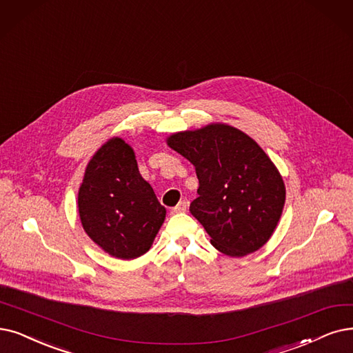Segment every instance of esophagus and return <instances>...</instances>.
Masks as SVG:
<instances>
[{
  "label": "esophagus",
  "mask_w": 353,
  "mask_h": 353,
  "mask_svg": "<svg viewBox=\"0 0 353 353\" xmlns=\"http://www.w3.org/2000/svg\"><path fill=\"white\" fill-rule=\"evenodd\" d=\"M187 207H188V203H187V201H181V203H178L176 207L172 208V213H185Z\"/></svg>",
  "instance_id": "esophagus-1"
}]
</instances>
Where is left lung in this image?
Returning a JSON list of instances; mask_svg holds the SVG:
<instances>
[{"label": "left lung", "instance_id": "1", "mask_svg": "<svg viewBox=\"0 0 353 353\" xmlns=\"http://www.w3.org/2000/svg\"><path fill=\"white\" fill-rule=\"evenodd\" d=\"M166 145L195 166L200 187L190 211L211 245L242 258L270 241L283 214L285 184L255 140L233 125L210 123L169 134Z\"/></svg>", "mask_w": 353, "mask_h": 353}]
</instances>
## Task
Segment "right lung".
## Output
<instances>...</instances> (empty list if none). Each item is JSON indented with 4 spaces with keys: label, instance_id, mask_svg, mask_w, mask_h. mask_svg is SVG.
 Listing matches in <instances>:
<instances>
[{
    "label": "right lung",
    "instance_id": "obj_1",
    "mask_svg": "<svg viewBox=\"0 0 353 353\" xmlns=\"http://www.w3.org/2000/svg\"><path fill=\"white\" fill-rule=\"evenodd\" d=\"M83 230L110 256L130 261L153 245L166 210L139 172L134 150L111 137L85 168L78 191Z\"/></svg>",
    "mask_w": 353,
    "mask_h": 353
}]
</instances>
